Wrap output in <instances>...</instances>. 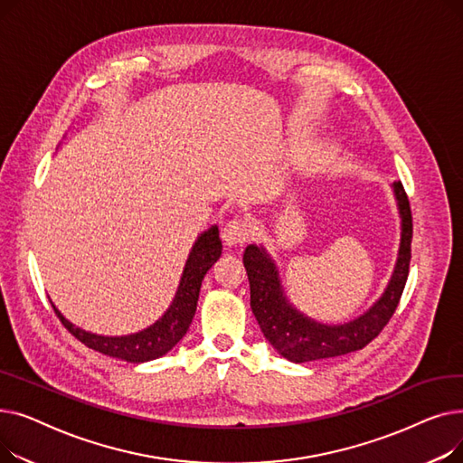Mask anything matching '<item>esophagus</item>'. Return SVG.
I'll use <instances>...</instances> for the list:
<instances>
[{
	"mask_svg": "<svg viewBox=\"0 0 463 463\" xmlns=\"http://www.w3.org/2000/svg\"><path fill=\"white\" fill-rule=\"evenodd\" d=\"M253 227L248 219H232L229 222L222 232V238L227 246H240L251 236Z\"/></svg>",
	"mask_w": 463,
	"mask_h": 463,
	"instance_id": "34e87169",
	"label": "esophagus"
}]
</instances>
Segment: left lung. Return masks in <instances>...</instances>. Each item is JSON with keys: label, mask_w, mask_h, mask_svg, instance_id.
Returning a JSON list of instances; mask_svg holds the SVG:
<instances>
[{"label": "left lung", "mask_w": 463, "mask_h": 463, "mask_svg": "<svg viewBox=\"0 0 463 463\" xmlns=\"http://www.w3.org/2000/svg\"><path fill=\"white\" fill-rule=\"evenodd\" d=\"M400 213V248L394 270L381 297L354 319L345 323H321L307 317L288 300L278 264L262 244H250L244 266L251 288V309L270 345L287 360L304 364L311 360L342 356L366 347L391 321L409 276L412 217L402 182L391 184Z\"/></svg>", "instance_id": "8db88e82"}]
</instances>
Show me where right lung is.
Wrapping results in <instances>:
<instances>
[{"label": "right lung", "mask_w": 463, "mask_h": 463, "mask_svg": "<svg viewBox=\"0 0 463 463\" xmlns=\"http://www.w3.org/2000/svg\"><path fill=\"white\" fill-rule=\"evenodd\" d=\"M222 251H223V246H222V240H219L217 225H212L210 229L203 231L197 236V240L193 241V248L184 264L182 278H180L173 302H170L166 311L156 323L133 334H124V335L95 334L72 325L69 319L63 317V313L54 304L52 307L60 317V321L63 323V326L77 339H80L86 347L112 358L131 362V364L150 362L166 354L189 330V325L194 317V311H197L203 279L213 266V262L222 257Z\"/></svg>", "instance_id": "add662e5"}]
</instances>
